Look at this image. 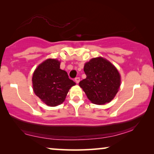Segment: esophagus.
Instances as JSON below:
<instances>
[{
	"label": "esophagus",
	"instance_id": "1",
	"mask_svg": "<svg viewBox=\"0 0 154 154\" xmlns=\"http://www.w3.org/2000/svg\"><path fill=\"white\" fill-rule=\"evenodd\" d=\"M75 83H79V82H80V78H79V77H76V78H75Z\"/></svg>",
	"mask_w": 154,
	"mask_h": 154
}]
</instances>
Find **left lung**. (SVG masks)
I'll return each mask as SVG.
<instances>
[{"mask_svg":"<svg viewBox=\"0 0 154 154\" xmlns=\"http://www.w3.org/2000/svg\"><path fill=\"white\" fill-rule=\"evenodd\" d=\"M86 79L79 85L91 102L104 104L110 102L121 85V75L117 69L106 59L96 57L84 65Z\"/></svg>","mask_w":154,"mask_h":154,"instance_id":"obj_1","label":"left lung"}]
</instances>
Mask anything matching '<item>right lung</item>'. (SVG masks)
Here are the masks:
<instances>
[{"mask_svg":"<svg viewBox=\"0 0 154 154\" xmlns=\"http://www.w3.org/2000/svg\"><path fill=\"white\" fill-rule=\"evenodd\" d=\"M32 83L35 95L50 106L64 102L69 89L75 85L66 71L60 69V62L56 59H48L38 66Z\"/></svg>","mask_w":154,"mask_h":154,"instance_id":"obj_1","label":"right lung"}]
</instances>
